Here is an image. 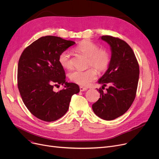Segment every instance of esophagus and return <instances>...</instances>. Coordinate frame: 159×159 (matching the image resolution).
Returning <instances> with one entry per match:
<instances>
[{"label":"esophagus","mask_w":159,"mask_h":159,"mask_svg":"<svg viewBox=\"0 0 159 159\" xmlns=\"http://www.w3.org/2000/svg\"><path fill=\"white\" fill-rule=\"evenodd\" d=\"M88 89V88H84L83 86H80V91H86Z\"/></svg>","instance_id":"34e87169"}]
</instances>
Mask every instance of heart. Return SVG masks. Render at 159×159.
<instances>
[{
    "instance_id": "obj_1",
    "label": "heart",
    "mask_w": 159,
    "mask_h": 159,
    "mask_svg": "<svg viewBox=\"0 0 159 159\" xmlns=\"http://www.w3.org/2000/svg\"><path fill=\"white\" fill-rule=\"evenodd\" d=\"M76 50L87 56L88 66L94 67L99 72L104 71L109 66L110 61L109 53L106 49H99L98 46L89 40L80 42L76 47ZM58 60L63 68L70 70L73 68L72 61L68 51L61 52ZM96 70L91 68L85 71L74 70L70 73L69 77L72 82L76 84L82 86H87L97 79Z\"/></svg>"
}]
</instances>
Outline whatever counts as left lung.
Instances as JSON below:
<instances>
[{
  "mask_svg": "<svg viewBox=\"0 0 159 159\" xmlns=\"http://www.w3.org/2000/svg\"><path fill=\"white\" fill-rule=\"evenodd\" d=\"M101 39L110 45L111 59L107 70L98 80L102 88L109 85L104 93L102 89L98 101L92 105L98 117L111 120L126 113L135 98L139 78V66L131 47L126 42L109 35Z\"/></svg>",
  "mask_w": 159,
  "mask_h": 159,
  "instance_id": "1",
  "label": "left lung"
}]
</instances>
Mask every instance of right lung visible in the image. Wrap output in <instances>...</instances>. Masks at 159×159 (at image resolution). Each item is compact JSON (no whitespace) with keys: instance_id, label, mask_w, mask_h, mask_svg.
Returning a JSON list of instances; mask_svg holds the SVG:
<instances>
[{"instance_id":"1","label":"right lung","mask_w":159,"mask_h":159,"mask_svg":"<svg viewBox=\"0 0 159 159\" xmlns=\"http://www.w3.org/2000/svg\"><path fill=\"white\" fill-rule=\"evenodd\" d=\"M75 44L55 36L42 37L24 50L17 71L18 88L25 106L37 118L53 122L68 111L73 95L79 86L66 82L64 68L58 62L60 53ZM64 85L60 92L54 85Z\"/></svg>"}]
</instances>
